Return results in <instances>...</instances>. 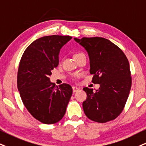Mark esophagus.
I'll return each instance as SVG.
<instances>
[{
    "mask_svg": "<svg viewBox=\"0 0 146 146\" xmlns=\"http://www.w3.org/2000/svg\"><path fill=\"white\" fill-rule=\"evenodd\" d=\"M79 88H78V87H72V90H73V92L74 93H76V92H77V91H79Z\"/></svg>",
    "mask_w": 146,
    "mask_h": 146,
    "instance_id": "1",
    "label": "esophagus"
}]
</instances>
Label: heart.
<instances>
[{"label": "heart", "mask_w": 146, "mask_h": 146, "mask_svg": "<svg viewBox=\"0 0 146 146\" xmlns=\"http://www.w3.org/2000/svg\"><path fill=\"white\" fill-rule=\"evenodd\" d=\"M82 54H84L83 53H82V52H77V53H76L74 54V57H76V56H78V55H82Z\"/></svg>", "instance_id": "1"}]
</instances>
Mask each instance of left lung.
Here are the masks:
<instances>
[{
  "mask_svg": "<svg viewBox=\"0 0 146 146\" xmlns=\"http://www.w3.org/2000/svg\"><path fill=\"white\" fill-rule=\"evenodd\" d=\"M74 40L85 48L90 59L92 82L100 84L95 92L84 87L87 100L82 103L90 120L105 123L121 114L130 92L132 78L128 59L120 48L102 37H83Z\"/></svg>",
  "mask_w": 146,
  "mask_h": 146,
  "instance_id": "8db88e82",
  "label": "left lung"
}]
</instances>
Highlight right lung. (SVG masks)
<instances>
[{
  "label": "right lung",
  "mask_w": 146,
  "mask_h": 146,
  "mask_svg": "<svg viewBox=\"0 0 146 146\" xmlns=\"http://www.w3.org/2000/svg\"><path fill=\"white\" fill-rule=\"evenodd\" d=\"M69 36H46L31 43L21 56L17 88L23 105L34 118L50 125L62 120L72 95L70 84L50 82L51 70L59 64L60 48Z\"/></svg>",
  "instance_id": "obj_1"
}]
</instances>
